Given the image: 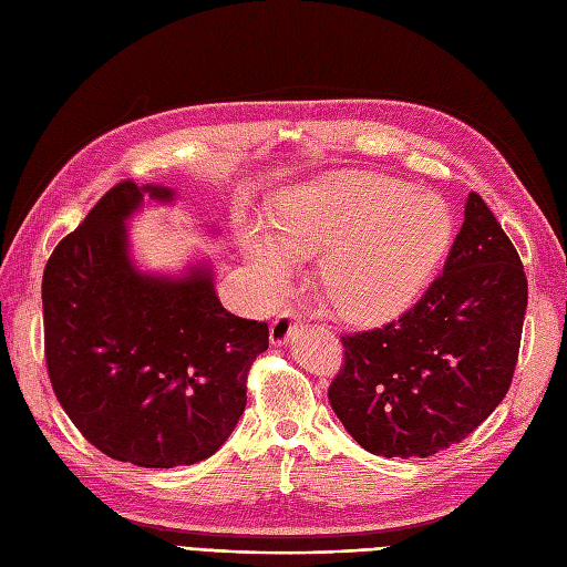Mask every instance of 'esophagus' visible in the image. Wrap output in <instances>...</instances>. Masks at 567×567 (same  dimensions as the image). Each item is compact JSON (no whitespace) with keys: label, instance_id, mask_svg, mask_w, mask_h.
<instances>
[{"label":"esophagus","instance_id":"1","mask_svg":"<svg viewBox=\"0 0 567 567\" xmlns=\"http://www.w3.org/2000/svg\"><path fill=\"white\" fill-rule=\"evenodd\" d=\"M300 331V323L293 312H281L277 319L271 321L269 329V340L271 346H286V342L293 338Z\"/></svg>","mask_w":567,"mask_h":567}]
</instances>
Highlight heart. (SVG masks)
Returning <instances> with one entry per match:
<instances>
[{
  "label": "heart",
  "instance_id": "b5f03b06",
  "mask_svg": "<svg viewBox=\"0 0 567 567\" xmlns=\"http://www.w3.org/2000/svg\"><path fill=\"white\" fill-rule=\"evenodd\" d=\"M452 244L440 198L373 173H340L286 188L267 227L238 219L236 248L262 288L293 271V257L319 255L317 279L333 310L352 323H385L425 293Z\"/></svg>",
  "mask_w": 567,
  "mask_h": 567
}]
</instances>
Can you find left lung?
Wrapping results in <instances>:
<instances>
[{
    "label": "left lung",
    "instance_id": "1",
    "mask_svg": "<svg viewBox=\"0 0 567 567\" xmlns=\"http://www.w3.org/2000/svg\"><path fill=\"white\" fill-rule=\"evenodd\" d=\"M527 279L485 200L468 194L442 277L394 323L342 338L329 402L375 456H431L499 406L518 362Z\"/></svg>",
    "mask_w": 567,
    "mask_h": 567
}]
</instances>
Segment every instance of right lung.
Wrapping results in <instances>:
<instances>
[{"label": "right lung", "mask_w": 567, "mask_h": 567, "mask_svg": "<svg viewBox=\"0 0 567 567\" xmlns=\"http://www.w3.org/2000/svg\"><path fill=\"white\" fill-rule=\"evenodd\" d=\"M175 200L163 184L113 186L42 279L47 369L61 406L96 450L142 468L213 456L244 414L252 359L269 348L265 321L221 307L208 257L179 271L136 262L130 221Z\"/></svg>", "instance_id": "obj_1"}]
</instances>
